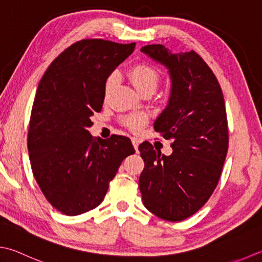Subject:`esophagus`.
Instances as JSON below:
<instances>
[{
	"instance_id": "esophagus-1",
	"label": "esophagus",
	"mask_w": 262,
	"mask_h": 262,
	"mask_svg": "<svg viewBox=\"0 0 262 262\" xmlns=\"http://www.w3.org/2000/svg\"><path fill=\"white\" fill-rule=\"evenodd\" d=\"M132 143H133V145H134L135 150H136V151H138V145H140L141 141L138 140V138H136V137H133V138H132Z\"/></svg>"
}]
</instances>
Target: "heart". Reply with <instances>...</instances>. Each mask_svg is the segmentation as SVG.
<instances>
[{"label":"heart","mask_w":262,"mask_h":262,"mask_svg":"<svg viewBox=\"0 0 262 262\" xmlns=\"http://www.w3.org/2000/svg\"><path fill=\"white\" fill-rule=\"evenodd\" d=\"M128 78H129L133 86L140 92L141 94H144L148 91L155 92L158 87L159 80H160V76H159L158 71L153 68V67L148 66L146 63H137L133 66L132 68L128 70ZM116 83V76H110L109 78L105 80L104 84V95L106 96L109 94L112 87L115 86ZM122 124L130 128L132 130L137 132L145 124V117L142 115H130L125 118H122Z\"/></svg>","instance_id":"heart-1"}]
</instances>
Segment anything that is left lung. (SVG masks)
Segmentation results:
<instances>
[{
  "instance_id": "obj_1",
  "label": "left lung",
  "mask_w": 262,
  "mask_h": 262,
  "mask_svg": "<svg viewBox=\"0 0 262 262\" xmlns=\"http://www.w3.org/2000/svg\"><path fill=\"white\" fill-rule=\"evenodd\" d=\"M141 52L165 67L170 77L168 104L155 129L173 141L170 156L144 142L140 176L143 204L157 217L182 222L201 209L216 188L228 150L224 95L211 69L194 51L175 53L161 44Z\"/></svg>"
}]
</instances>
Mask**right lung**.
Returning a JSON list of instances; mask_svg holds the SVG:
<instances>
[{
  "label": "right lung",
  "mask_w": 262,
  "mask_h": 262,
  "mask_svg": "<svg viewBox=\"0 0 262 262\" xmlns=\"http://www.w3.org/2000/svg\"><path fill=\"white\" fill-rule=\"evenodd\" d=\"M135 43L83 39L64 50L40 79L30 115L28 152L36 182L52 206L78 216L103 201L130 140L92 137V117L104 101V84Z\"/></svg>",
  "instance_id": "1"
}]
</instances>
